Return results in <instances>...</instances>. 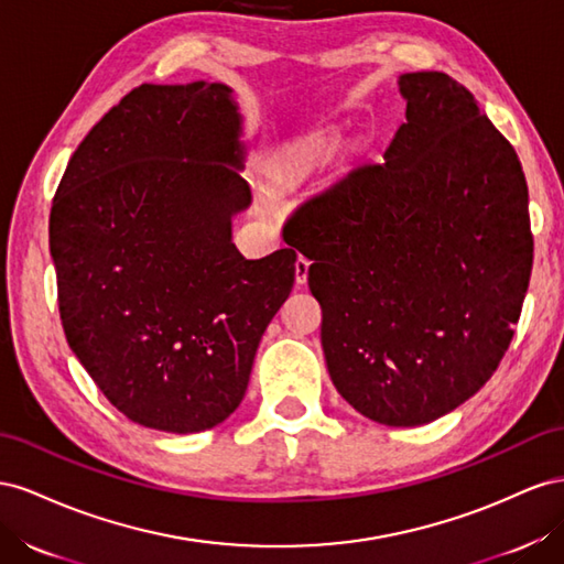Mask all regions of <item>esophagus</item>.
Listing matches in <instances>:
<instances>
[{
    "label": "esophagus",
    "instance_id": "34e87169",
    "mask_svg": "<svg viewBox=\"0 0 564 564\" xmlns=\"http://www.w3.org/2000/svg\"><path fill=\"white\" fill-rule=\"evenodd\" d=\"M307 276H310V260H307V257H297V262H295V281H297V285L307 283Z\"/></svg>",
    "mask_w": 564,
    "mask_h": 564
}]
</instances>
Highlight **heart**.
<instances>
[{
    "mask_svg": "<svg viewBox=\"0 0 564 564\" xmlns=\"http://www.w3.org/2000/svg\"><path fill=\"white\" fill-rule=\"evenodd\" d=\"M328 147L330 143L324 137L304 139V141L295 143V147L283 151L279 158H273L271 174L281 182H300L314 170L318 160L324 158Z\"/></svg>",
    "mask_w": 564,
    "mask_h": 564,
    "instance_id": "b5f03b06",
    "label": "heart"
}]
</instances>
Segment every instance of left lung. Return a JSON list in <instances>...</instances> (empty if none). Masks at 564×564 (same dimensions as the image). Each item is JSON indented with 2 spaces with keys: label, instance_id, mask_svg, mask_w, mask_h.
I'll use <instances>...</instances> for the list:
<instances>
[{
  "label": "left lung",
  "instance_id": "1",
  "mask_svg": "<svg viewBox=\"0 0 564 564\" xmlns=\"http://www.w3.org/2000/svg\"><path fill=\"white\" fill-rule=\"evenodd\" d=\"M397 85L406 122L380 163L304 200L283 236L312 260L335 390L380 425L415 427L501 364L534 240L520 158L475 96L437 70Z\"/></svg>",
  "mask_w": 564,
  "mask_h": 564
}]
</instances>
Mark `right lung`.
<instances>
[{"label":"right lung","instance_id":"obj_1","mask_svg":"<svg viewBox=\"0 0 564 564\" xmlns=\"http://www.w3.org/2000/svg\"><path fill=\"white\" fill-rule=\"evenodd\" d=\"M234 89L141 85L91 127L58 184L50 250L66 340L130 421L210 430L246 397L297 252L246 260L250 207Z\"/></svg>","mask_w":564,"mask_h":564}]
</instances>
